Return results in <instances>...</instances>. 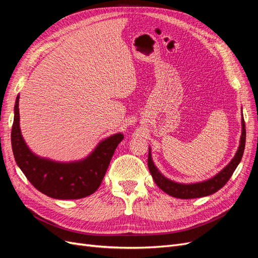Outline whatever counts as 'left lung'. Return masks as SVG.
Masks as SVG:
<instances>
[{"label": "left lung", "instance_id": "obj_1", "mask_svg": "<svg viewBox=\"0 0 258 258\" xmlns=\"http://www.w3.org/2000/svg\"><path fill=\"white\" fill-rule=\"evenodd\" d=\"M241 122H242V134L240 138V145L238 147V151L235 155V157H233L228 165L226 166L223 170H221L215 176L211 177L204 182L182 184V183H176V182L171 181V179L163 176L154 165L153 159H152L151 148H150V151H148L147 165L155 183L157 184V186L162 191H165L166 194L170 195V196L179 198V199H192V198L206 197V196H209V195L216 192L218 189H221L222 187L228 182V179L231 177L233 171L236 170V168L240 163L242 156H243L244 147H245V122H244L243 117H242Z\"/></svg>", "mask_w": 258, "mask_h": 258}]
</instances>
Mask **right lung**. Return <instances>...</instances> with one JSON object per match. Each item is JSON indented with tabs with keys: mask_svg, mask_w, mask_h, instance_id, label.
I'll return each instance as SVG.
<instances>
[{
	"mask_svg": "<svg viewBox=\"0 0 258 258\" xmlns=\"http://www.w3.org/2000/svg\"><path fill=\"white\" fill-rule=\"evenodd\" d=\"M19 96L15 103L12 147L15 160L37 190L54 199H81L95 192L102 183L114 152L123 139L116 134L101 141L85 159L58 162L41 158L23 140L19 126Z\"/></svg>",
	"mask_w": 258,
	"mask_h": 258,
	"instance_id": "1",
	"label": "right lung"
}]
</instances>
